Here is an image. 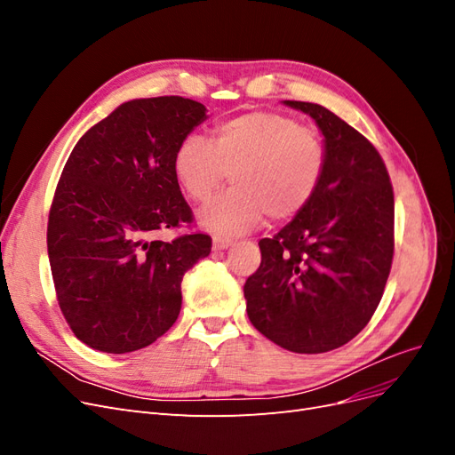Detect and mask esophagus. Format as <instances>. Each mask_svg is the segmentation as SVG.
I'll use <instances>...</instances> for the list:
<instances>
[{
  "instance_id": "esophagus-1",
  "label": "esophagus",
  "mask_w": 455,
  "mask_h": 455,
  "mask_svg": "<svg viewBox=\"0 0 455 455\" xmlns=\"http://www.w3.org/2000/svg\"><path fill=\"white\" fill-rule=\"evenodd\" d=\"M231 244H233V241L228 239V237H220V235L212 237V249L214 251H226V249H229Z\"/></svg>"
}]
</instances>
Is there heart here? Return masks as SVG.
Wrapping results in <instances>:
<instances>
[{
    "label": "heart",
    "instance_id": "1",
    "mask_svg": "<svg viewBox=\"0 0 455 455\" xmlns=\"http://www.w3.org/2000/svg\"><path fill=\"white\" fill-rule=\"evenodd\" d=\"M326 164L323 140L292 117L251 112L214 129L211 144L189 134L178 146L172 171L182 194L206 203L229 174L233 189L199 212L201 228L239 235L264 212L273 222L298 216L315 197Z\"/></svg>",
    "mask_w": 455,
    "mask_h": 455
}]
</instances>
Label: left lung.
Instances as JSON below:
<instances>
[{
    "label": "left lung",
    "mask_w": 455,
    "mask_h": 455,
    "mask_svg": "<svg viewBox=\"0 0 455 455\" xmlns=\"http://www.w3.org/2000/svg\"><path fill=\"white\" fill-rule=\"evenodd\" d=\"M315 119L326 164L311 203L273 239L244 283L258 332L292 353L346 346L368 324L393 261L395 199L378 149L324 106L283 100Z\"/></svg>",
    "instance_id": "8db88e82"
}]
</instances>
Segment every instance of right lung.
Wrapping results in <instances>:
<instances>
[{
	"instance_id": "right-lung-1",
	"label": "right lung",
	"mask_w": 455,
	"mask_h": 455,
	"mask_svg": "<svg viewBox=\"0 0 455 455\" xmlns=\"http://www.w3.org/2000/svg\"><path fill=\"white\" fill-rule=\"evenodd\" d=\"M204 119L206 108L182 96L123 102L64 164L47 224L51 273L66 323L96 351L161 338L180 313L184 273L211 254L204 233L149 239L194 220L172 161Z\"/></svg>"
}]
</instances>
